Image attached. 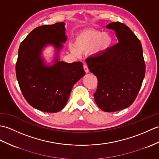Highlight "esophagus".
<instances>
[{
  "label": "esophagus",
  "mask_w": 159,
  "mask_h": 159,
  "mask_svg": "<svg viewBox=\"0 0 159 159\" xmlns=\"http://www.w3.org/2000/svg\"><path fill=\"white\" fill-rule=\"evenodd\" d=\"M83 68H84V71H85L86 73H88V72H89V68H88V66H87V64H84L83 65Z\"/></svg>",
  "instance_id": "1"
}]
</instances>
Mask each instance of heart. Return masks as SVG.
Instances as JSON below:
<instances>
[{
	"label": "heart",
	"mask_w": 159,
	"mask_h": 159,
	"mask_svg": "<svg viewBox=\"0 0 159 159\" xmlns=\"http://www.w3.org/2000/svg\"><path fill=\"white\" fill-rule=\"evenodd\" d=\"M112 41V36L108 32L95 29L83 30L76 34L75 45H70V50L76 55L89 51L94 55H100L110 49Z\"/></svg>",
	"instance_id": "b5f03b06"
}]
</instances>
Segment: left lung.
<instances>
[{
    "label": "left lung",
    "mask_w": 159,
    "mask_h": 159,
    "mask_svg": "<svg viewBox=\"0 0 159 159\" xmlns=\"http://www.w3.org/2000/svg\"><path fill=\"white\" fill-rule=\"evenodd\" d=\"M114 30L118 43L104 54L86 59L90 72L98 78L95 102L112 112L128 108L135 101L145 76L142 44L131 29L120 22L106 25Z\"/></svg>",
    "instance_id": "1"
}]
</instances>
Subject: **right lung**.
<instances>
[{"mask_svg": "<svg viewBox=\"0 0 159 159\" xmlns=\"http://www.w3.org/2000/svg\"><path fill=\"white\" fill-rule=\"evenodd\" d=\"M65 25L59 22L34 28L18 51L16 70L21 93L30 105L43 112L64 108L73 86L85 75L82 62L60 61L59 53L67 40ZM49 45L56 50L52 65H47L42 55Z\"/></svg>", "mask_w": 159, "mask_h": 159, "instance_id": "right-lung-1", "label": "right lung"}]
</instances>
